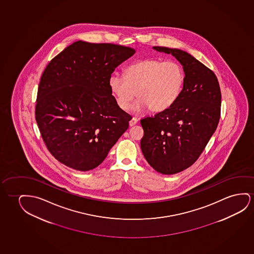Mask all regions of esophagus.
<instances>
[{
  "label": "esophagus",
  "instance_id": "1",
  "mask_svg": "<svg viewBox=\"0 0 254 254\" xmlns=\"http://www.w3.org/2000/svg\"><path fill=\"white\" fill-rule=\"evenodd\" d=\"M137 122H138V119H137V118H131V120H130V121L129 122V126H134V125H136V124H137Z\"/></svg>",
  "mask_w": 254,
  "mask_h": 254
}]
</instances>
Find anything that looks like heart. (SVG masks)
<instances>
[{
	"label": "heart",
	"mask_w": 254,
	"mask_h": 254,
	"mask_svg": "<svg viewBox=\"0 0 254 254\" xmlns=\"http://www.w3.org/2000/svg\"><path fill=\"white\" fill-rule=\"evenodd\" d=\"M185 74L173 61L145 59L130 65L125 75L115 73L109 78V87L116 104L122 111L128 110L136 97L134 112L151 110L160 112L172 107L182 90Z\"/></svg>",
	"instance_id": "1"
}]
</instances>
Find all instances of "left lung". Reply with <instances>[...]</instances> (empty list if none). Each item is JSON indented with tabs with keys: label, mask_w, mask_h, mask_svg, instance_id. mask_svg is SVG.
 I'll use <instances>...</instances> for the list:
<instances>
[{
	"label": "left lung",
	"mask_w": 254,
	"mask_h": 254,
	"mask_svg": "<svg viewBox=\"0 0 254 254\" xmlns=\"http://www.w3.org/2000/svg\"><path fill=\"white\" fill-rule=\"evenodd\" d=\"M172 54L185 73L183 89L172 107L141 120V150L149 165L171 175L193 165L217 129L221 108L218 79L210 68L186 51L153 47Z\"/></svg>",
	"instance_id": "obj_1"
}]
</instances>
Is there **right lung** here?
<instances>
[{
    "mask_svg": "<svg viewBox=\"0 0 254 254\" xmlns=\"http://www.w3.org/2000/svg\"><path fill=\"white\" fill-rule=\"evenodd\" d=\"M135 52L77 41L44 69L36 120L48 150L60 163L81 172L96 168L128 129L131 117L116 104L109 78Z\"/></svg>",
    "mask_w": 254,
    "mask_h": 254,
    "instance_id": "obj_1",
    "label": "right lung"
}]
</instances>
